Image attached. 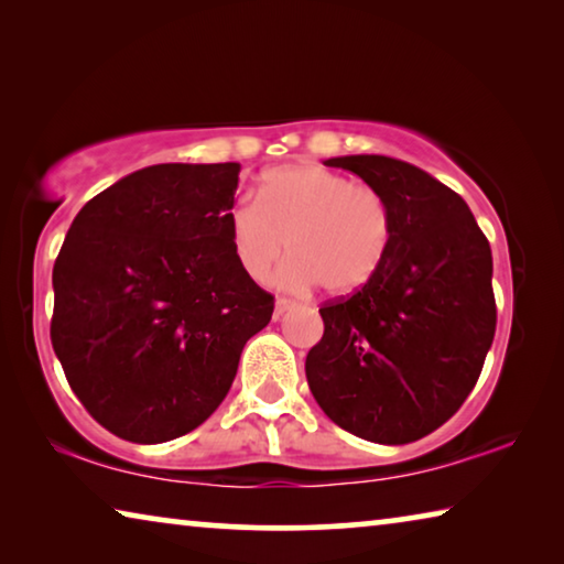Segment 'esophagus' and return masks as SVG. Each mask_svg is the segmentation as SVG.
<instances>
[{"label":"esophagus","instance_id":"34e87169","mask_svg":"<svg viewBox=\"0 0 564 564\" xmlns=\"http://www.w3.org/2000/svg\"><path fill=\"white\" fill-rule=\"evenodd\" d=\"M293 306H296V303H293L291 299H279V301H275V308H273V316L275 318H281L283 314H285V311H291Z\"/></svg>","mask_w":564,"mask_h":564}]
</instances>
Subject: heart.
Here are the masks:
<instances>
[{"label": "heart", "mask_w": 564, "mask_h": 564, "mask_svg": "<svg viewBox=\"0 0 564 564\" xmlns=\"http://www.w3.org/2000/svg\"><path fill=\"white\" fill-rule=\"evenodd\" d=\"M230 246L253 281H263L291 248L279 285L306 291L324 283L351 293L387 261L394 220L379 191L318 165L268 170L258 198H238L226 213Z\"/></svg>", "instance_id": "1"}]
</instances>
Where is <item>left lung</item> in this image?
I'll return each mask as SVG.
<instances>
[{"label": "left lung", "instance_id": "8db88e82", "mask_svg": "<svg viewBox=\"0 0 564 564\" xmlns=\"http://www.w3.org/2000/svg\"><path fill=\"white\" fill-rule=\"evenodd\" d=\"M389 203L387 261L354 296L324 303L306 356L311 394L361 440L409 444L440 429L475 389L495 338L491 250L469 205L416 165L330 158Z\"/></svg>", "mask_w": 564, "mask_h": 564}]
</instances>
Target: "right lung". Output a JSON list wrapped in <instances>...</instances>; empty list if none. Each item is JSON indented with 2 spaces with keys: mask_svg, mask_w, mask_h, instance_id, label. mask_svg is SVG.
<instances>
[{
  "mask_svg": "<svg viewBox=\"0 0 564 564\" xmlns=\"http://www.w3.org/2000/svg\"><path fill=\"white\" fill-rule=\"evenodd\" d=\"M238 163L135 170L77 213L52 271V348L107 432L160 444L226 399L273 296L240 268Z\"/></svg>",
  "mask_w": 564,
  "mask_h": 564,
  "instance_id": "right-lung-1",
  "label": "right lung"
}]
</instances>
